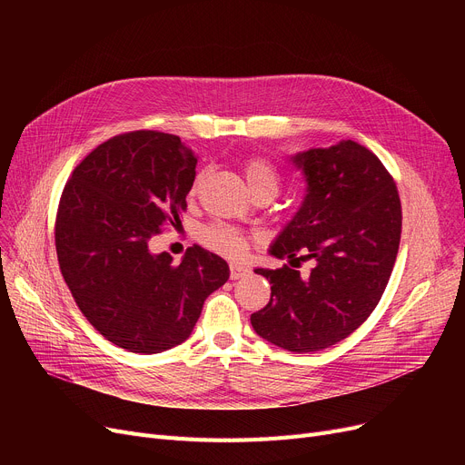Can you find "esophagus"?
<instances>
[{
    "mask_svg": "<svg viewBox=\"0 0 465 465\" xmlns=\"http://www.w3.org/2000/svg\"><path fill=\"white\" fill-rule=\"evenodd\" d=\"M249 273H251V272L247 270L245 265H241V263H230V277H232V281L247 277Z\"/></svg>",
    "mask_w": 465,
    "mask_h": 465,
    "instance_id": "1",
    "label": "esophagus"
}]
</instances>
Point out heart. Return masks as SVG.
Masks as SVG:
<instances>
[{
    "mask_svg": "<svg viewBox=\"0 0 465 465\" xmlns=\"http://www.w3.org/2000/svg\"><path fill=\"white\" fill-rule=\"evenodd\" d=\"M242 173H245L247 184L252 193L258 190H263V188L277 192V188H279L277 169L272 162H267L265 158H258V156L247 158L245 162H242ZM203 177H205L203 171L195 175L192 188H190L192 193L200 190ZM200 239L205 247H209L220 254H224L228 258H241L249 249V237L241 230H237L230 224H224V223H214V224L205 226L200 232Z\"/></svg>",
    "mask_w": 465,
    "mask_h": 465,
    "instance_id": "obj_1",
    "label": "heart"
}]
</instances>
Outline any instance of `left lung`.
Segmentation results:
<instances>
[{"label":"left lung","mask_w":465,"mask_h":465,"mask_svg":"<svg viewBox=\"0 0 465 465\" xmlns=\"http://www.w3.org/2000/svg\"><path fill=\"white\" fill-rule=\"evenodd\" d=\"M307 183L302 207L270 249L288 258L279 270H256L272 300L251 314L254 331L290 352H314L349 337L377 307L394 270L401 203L392 175L356 141L292 156ZM312 259L309 276L293 262Z\"/></svg>","instance_id":"8db88e82"}]
</instances>
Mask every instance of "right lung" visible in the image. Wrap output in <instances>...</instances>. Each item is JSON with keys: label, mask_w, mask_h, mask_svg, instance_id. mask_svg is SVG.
I'll return each mask as SVG.
<instances>
[{"label": "right lung", "mask_w": 465, "mask_h": 465, "mask_svg": "<svg viewBox=\"0 0 465 465\" xmlns=\"http://www.w3.org/2000/svg\"><path fill=\"white\" fill-rule=\"evenodd\" d=\"M198 158L177 135L130 132L75 167L56 214V252L86 321L120 349L156 354L186 341L228 263L193 245L179 265L151 239L181 223Z\"/></svg>", "instance_id": "obj_1"}]
</instances>
